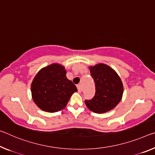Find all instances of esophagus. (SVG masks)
I'll list each match as a JSON object with an SVG mask.
<instances>
[{
  "mask_svg": "<svg viewBox=\"0 0 155 155\" xmlns=\"http://www.w3.org/2000/svg\"><path fill=\"white\" fill-rule=\"evenodd\" d=\"M77 89H78V92H81L82 91V87H81V84H78L77 85Z\"/></svg>",
  "mask_w": 155,
  "mask_h": 155,
  "instance_id": "1",
  "label": "esophagus"
}]
</instances>
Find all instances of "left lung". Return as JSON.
I'll list each match as a JSON object with an SVG mask.
<instances>
[{
  "label": "left lung",
  "instance_id": "obj_1",
  "mask_svg": "<svg viewBox=\"0 0 155 155\" xmlns=\"http://www.w3.org/2000/svg\"><path fill=\"white\" fill-rule=\"evenodd\" d=\"M91 76L95 83V94L85 103L91 111L102 114L114 109L122 99L124 86L117 73L110 66L100 63L90 66Z\"/></svg>",
  "mask_w": 155,
  "mask_h": 155
}]
</instances>
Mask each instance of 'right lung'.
<instances>
[{"mask_svg": "<svg viewBox=\"0 0 155 155\" xmlns=\"http://www.w3.org/2000/svg\"><path fill=\"white\" fill-rule=\"evenodd\" d=\"M32 99L36 105L45 112H56L66 106L77 88L66 77L63 65L53 63L41 69L31 85Z\"/></svg>", "mask_w": 155, "mask_h": 155, "instance_id": "1", "label": "right lung"}]
</instances>
